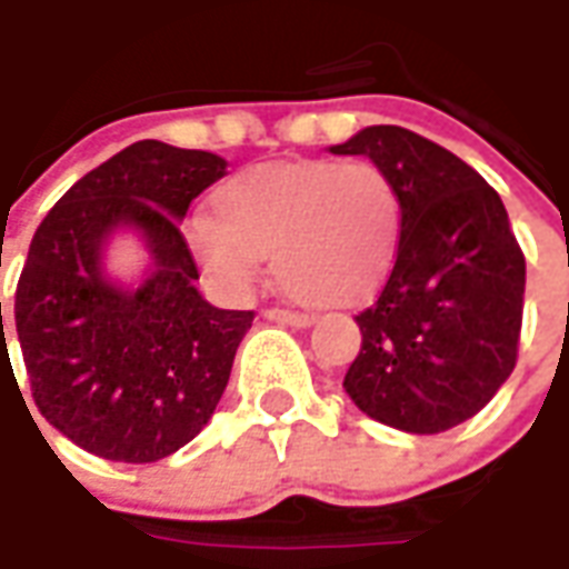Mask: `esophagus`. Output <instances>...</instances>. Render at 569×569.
<instances>
[{"label":"esophagus","instance_id":"obj_1","mask_svg":"<svg viewBox=\"0 0 569 569\" xmlns=\"http://www.w3.org/2000/svg\"><path fill=\"white\" fill-rule=\"evenodd\" d=\"M266 319L269 322H281V326H297V329H303V326H310V317H303V313H295V310H266Z\"/></svg>","mask_w":569,"mask_h":569}]
</instances>
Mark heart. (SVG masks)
I'll return each instance as SVG.
<instances>
[{"instance_id": "heart-1", "label": "heart", "mask_w": 569, "mask_h": 569, "mask_svg": "<svg viewBox=\"0 0 569 569\" xmlns=\"http://www.w3.org/2000/svg\"><path fill=\"white\" fill-rule=\"evenodd\" d=\"M211 214L183 224L189 250L214 281L250 284L272 256L278 284L313 307H355L392 266L402 206L370 161H278L233 173L211 196Z\"/></svg>"}]
</instances>
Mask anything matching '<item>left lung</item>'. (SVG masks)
Instances as JSON below:
<instances>
[{"label": "left lung", "mask_w": 569, "mask_h": 569, "mask_svg": "<svg viewBox=\"0 0 569 569\" xmlns=\"http://www.w3.org/2000/svg\"><path fill=\"white\" fill-rule=\"evenodd\" d=\"M332 154H363L402 206L396 266L358 313L351 402L380 425L440 433L510 380L522 329L526 256L493 187L462 158L402 126H367Z\"/></svg>", "instance_id": "1"}]
</instances>
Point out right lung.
<instances>
[{
	"mask_svg": "<svg viewBox=\"0 0 569 569\" xmlns=\"http://www.w3.org/2000/svg\"><path fill=\"white\" fill-rule=\"evenodd\" d=\"M224 167L211 151L144 139L84 173L33 233L14 291L33 405L100 459L158 462L187 447L221 402L256 313L218 310L196 291L180 221ZM117 227L139 229L152 252L139 289H120L99 269Z\"/></svg>",
	"mask_w": 569,
	"mask_h": 569,
	"instance_id": "right-lung-1",
	"label": "right lung"
}]
</instances>
